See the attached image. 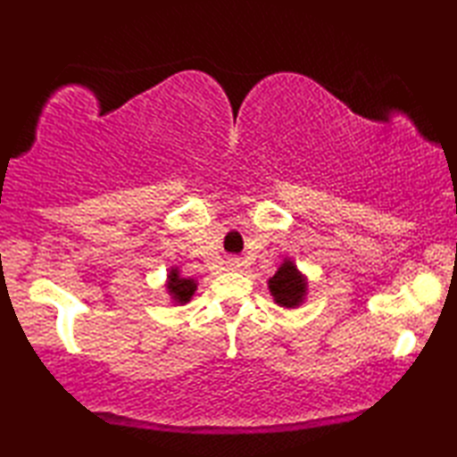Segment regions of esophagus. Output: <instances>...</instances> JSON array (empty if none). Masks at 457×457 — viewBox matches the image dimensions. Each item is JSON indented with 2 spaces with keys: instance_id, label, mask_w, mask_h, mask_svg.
Returning a JSON list of instances; mask_svg holds the SVG:
<instances>
[{
  "instance_id": "esophagus-1",
  "label": "esophagus",
  "mask_w": 457,
  "mask_h": 457,
  "mask_svg": "<svg viewBox=\"0 0 457 457\" xmlns=\"http://www.w3.org/2000/svg\"><path fill=\"white\" fill-rule=\"evenodd\" d=\"M241 261L239 259H229V269H239Z\"/></svg>"
}]
</instances>
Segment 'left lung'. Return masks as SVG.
Returning <instances> with one entry per match:
<instances>
[{
  "label": "left lung",
  "instance_id": "1",
  "mask_svg": "<svg viewBox=\"0 0 457 457\" xmlns=\"http://www.w3.org/2000/svg\"><path fill=\"white\" fill-rule=\"evenodd\" d=\"M267 287L275 304L288 310L303 306L308 298V277L290 257L283 259L275 275L267 280Z\"/></svg>",
  "mask_w": 457,
  "mask_h": 457
}]
</instances>
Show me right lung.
<instances>
[{"instance_id":"1","label":"right lung","mask_w":457,"mask_h":457,"mask_svg":"<svg viewBox=\"0 0 457 457\" xmlns=\"http://www.w3.org/2000/svg\"><path fill=\"white\" fill-rule=\"evenodd\" d=\"M164 288L172 304H188L192 296L198 290V280L190 277H182L179 267H170L167 273V280H164Z\"/></svg>"}]
</instances>
